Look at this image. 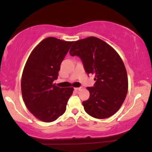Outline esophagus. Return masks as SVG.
<instances>
[{
	"label": "esophagus",
	"instance_id": "obj_1",
	"mask_svg": "<svg viewBox=\"0 0 152 152\" xmlns=\"http://www.w3.org/2000/svg\"><path fill=\"white\" fill-rule=\"evenodd\" d=\"M75 91H81L82 89V87H79V88H75Z\"/></svg>",
	"mask_w": 152,
	"mask_h": 152
}]
</instances>
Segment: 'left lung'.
Returning <instances> with one entry per match:
<instances>
[{
	"mask_svg": "<svg viewBox=\"0 0 152 152\" xmlns=\"http://www.w3.org/2000/svg\"><path fill=\"white\" fill-rule=\"evenodd\" d=\"M70 54L80 57L86 72L95 77L94 87H87L90 97L82 102L85 111L98 119L111 117L121 107L128 91L127 73L121 57L95 37L75 41Z\"/></svg>",
	"mask_w": 152,
	"mask_h": 152,
	"instance_id": "1",
	"label": "left lung"
}]
</instances>
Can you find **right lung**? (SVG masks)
<instances>
[{"label":"right lung","instance_id":"right-lung-1","mask_svg":"<svg viewBox=\"0 0 152 152\" xmlns=\"http://www.w3.org/2000/svg\"><path fill=\"white\" fill-rule=\"evenodd\" d=\"M72 43L52 37L45 38L33 49L25 65L23 99L30 113L43 122H53L63 115L73 92L72 87L60 88L53 83Z\"/></svg>","mask_w":152,"mask_h":152}]
</instances>
